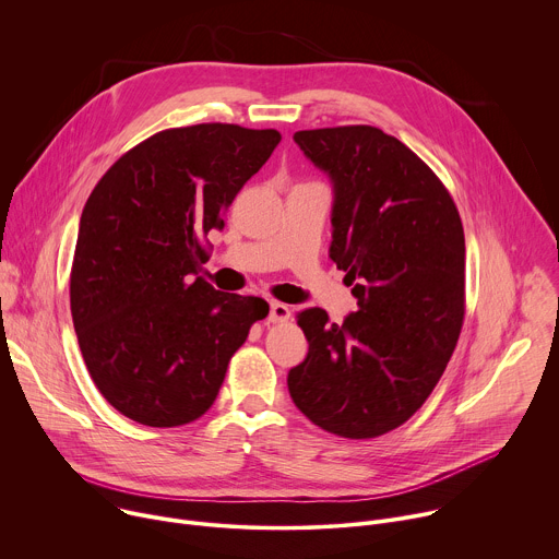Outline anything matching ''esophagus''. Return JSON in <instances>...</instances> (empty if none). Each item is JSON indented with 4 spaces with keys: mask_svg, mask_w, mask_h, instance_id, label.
Segmentation results:
<instances>
[{
    "mask_svg": "<svg viewBox=\"0 0 559 559\" xmlns=\"http://www.w3.org/2000/svg\"><path fill=\"white\" fill-rule=\"evenodd\" d=\"M267 318H270V323H287L292 318V309L285 302H272Z\"/></svg>",
    "mask_w": 559,
    "mask_h": 559,
    "instance_id": "1",
    "label": "esophagus"
}]
</instances>
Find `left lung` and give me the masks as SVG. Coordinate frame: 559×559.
Wrapping results in <instances>:
<instances>
[{
	"label": "left lung",
	"instance_id": "obj_1",
	"mask_svg": "<svg viewBox=\"0 0 559 559\" xmlns=\"http://www.w3.org/2000/svg\"><path fill=\"white\" fill-rule=\"evenodd\" d=\"M296 145L334 192L330 259L358 311L296 321L309 343L292 367L294 405L343 438L407 423L438 384L464 318V231L453 199L403 141L371 126L300 130Z\"/></svg>",
	"mask_w": 559,
	"mask_h": 559
}]
</instances>
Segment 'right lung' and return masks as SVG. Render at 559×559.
Returning a JSON list of instances; mask_svg holds the SVG:
<instances>
[{"mask_svg":"<svg viewBox=\"0 0 559 559\" xmlns=\"http://www.w3.org/2000/svg\"><path fill=\"white\" fill-rule=\"evenodd\" d=\"M276 130H164L102 177L79 221L70 311L106 401L147 427H179L216 401L227 362L270 305L205 283L201 241L278 145Z\"/></svg>","mask_w":559,"mask_h":559,"instance_id":"1","label":"right lung"}]
</instances>
